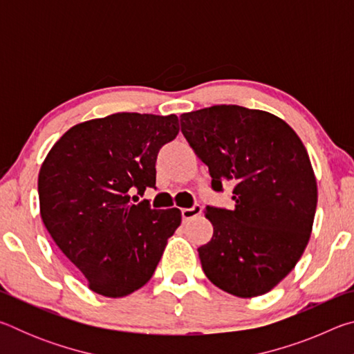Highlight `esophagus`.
Listing matches in <instances>:
<instances>
[{
	"label": "esophagus",
	"instance_id": "esophagus-1",
	"mask_svg": "<svg viewBox=\"0 0 354 354\" xmlns=\"http://www.w3.org/2000/svg\"><path fill=\"white\" fill-rule=\"evenodd\" d=\"M201 211H203V207L200 205H194L192 207H184V209H181L183 220L184 221H189L192 218L198 217V215L201 214Z\"/></svg>",
	"mask_w": 354,
	"mask_h": 354
}]
</instances>
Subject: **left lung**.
Masks as SVG:
<instances>
[{
	"instance_id": "obj_1",
	"label": "left lung",
	"mask_w": 354,
	"mask_h": 354,
	"mask_svg": "<svg viewBox=\"0 0 354 354\" xmlns=\"http://www.w3.org/2000/svg\"><path fill=\"white\" fill-rule=\"evenodd\" d=\"M212 190L234 184V207L206 206L214 236L198 248L206 277L241 298L263 295L297 266L313 231L317 183L306 148L273 113L220 104L181 115Z\"/></svg>"
}]
</instances>
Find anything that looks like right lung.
Listing matches in <instances>:
<instances>
[{
	"mask_svg": "<svg viewBox=\"0 0 354 354\" xmlns=\"http://www.w3.org/2000/svg\"><path fill=\"white\" fill-rule=\"evenodd\" d=\"M179 133L171 115L122 112L88 120L59 139L39 173L40 215L53 241L103 297L145 286L181 211L131 203L156 189V160Z\"/></svg>",
	"mask_w": 354,
	"mask_h": 354,
	"instance_id": "obj_1",
	"label": "right lung"
}]
</instances>
